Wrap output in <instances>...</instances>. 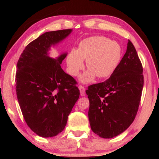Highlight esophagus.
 Segmentation results:
<instances>
[{
	"label": "esophagus",
	"instance_id": "esophagus-1",
	"mask_svg": "<svg viewBox=\"0 0 159 159\" xmlns=\"http://www.w3.org/2000/svg\"><path fill=\"white\" fill-rule=\"evenodd\" d=\"M79 90L80 91V95L81 96H84L85 95V89H84V87H82V85H79Z\"/></svg>",
	"mask_w": 159,
	"mask_h": 159
}]
</instances>
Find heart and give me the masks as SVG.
Returning <instances> with one entry per match:
<instances>
[{"instance_id": "heart-1", "label": "heart", "mask_w": 159, "mask_h": 159, "mask_svg": "<svg viewBox=\"0 0 159 159\" xmlns=\"http://www.w3.org/2000/svg\"><path fill=\"white\" fill-rule=\"evenodd\" d=\"M121 48L118 43L103 36H93L82 40L77 50L73 49L66 57L69 73L77 76L84 68V60L88 69L80 78L83 83L110 77L120 62Z\"/></svg>"}]
</instances>
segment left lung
I'll return each instance as SVG.
<instances>
[{
	"label": "left lung",
	"mask_w": 159,
	"mask_h": 159,
	"mask_svg": "<svg viewBox=\"0 0 159 159\" xmlns=\"http://www.w3.org/2000/svg\"><path fill=\"white\" fill-rule=\"evenodd\" d=\"M143 66L129 40L120 63L105 82L88 87V118L91 129L102 138H114L133 122L143 88Z\"/></svg>",
	"instance_id": "8db88e82"
}]
</instances>
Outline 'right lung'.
I'll return each instance as SVG.
<instances>
[{
    "label": "right lung",
    "instance_id": "add662e5",
    "mask_svg": "<svg viewBox=\"0 0 159 159\" xmlns=\"http://www.w3.org/2000/svg\"><path fill=\"white\" fill-rule=\"evenodd\" d=\"M72 30L47 32L29 43L17 62L16 91L28 127L38 135L51 138L61 132L80 97L75 80L61 67L67 53L56 58L48 51Z\"/></svg>",
    "mask_w": 159,
    "mask_h": 159
}]
</instances>
